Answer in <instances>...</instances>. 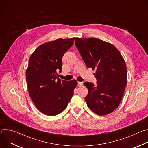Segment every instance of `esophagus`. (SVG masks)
I'll use <instances>...</instances> for the list:
<instances>
[{"mask_svg":"<svg viewBox=\"0 0 148 148\" xmlns=\"http://www.w3.org/2000/svg\"><path fill=\"white\" fill-rule=\"evenodd\" d=\"M82 84H83L82 82H79V81H78V86L79 87L82 86Z\"/></svg>","mask_w":148,"mask_h":148,"instance_id":"obj_1","label":"esophagus"}]
</instances>
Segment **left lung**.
<instances>
[{
  "label": "left lung",
  "mask_w": 148,
  "mask_h": 148,
  "mask_svg": "<svg viewBox=\"0 0 148 148\" xmlns=\"http://www.w3.org/2000/svg\"><path fill=\"white\" fill-rule=\"evenodd\" d=\"M75 46L88 68L95 70L97 85L85 82L88 107L99 115L113 112L119 105L127 84L125 62L112 44L97 38L75 40Z\"/></svg>",
  "instance_id": "8db88e82"
}]
</instances>
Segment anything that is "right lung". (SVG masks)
Listing matches in <instances>:
<instances>
[{
    "label": "right lung",
    "mask_w": 148,
    "mask_h": 148,
    "mask_svg": "<svg viewBox=\"0 0 148 148\" xmlns=\"http://www.w3.org/2000/svg\"><path fill=\"white\" fill-rule=\"evenodd\" d=\"M74 38H58L40 45L31 55L26 76L30 97L37 109L54 116L67 107L77 85L76 80H61L62 58L73 46Z\"/></svg>",
    "instance_id": "right-lung-1"
}]
</instances>
